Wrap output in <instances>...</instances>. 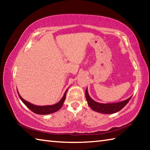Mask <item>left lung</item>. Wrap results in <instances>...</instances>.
I'll return each instance as SVG.
<instances>
[{"mask_svg": "<svg viewBox=\"0 0 150 150\" xmlns=\"http://www.w3.org/2000/svg\"><path fill=\"white\" fill-rule=\"evenodd\" d=\"M85 97L86 99H87L88 106H90V108L93 110L102 114H114L122 110L127 105V103L129 102V100L131 99L132 96L130 98H128V99L120 101V102L118 103L106 104L100 103L96 102V101L91 98L89 95H88V90L87 88L85 91Z\"/></svg>", "mask_w": 150, "mask_h": 150, "instance_id": "left-lung-1", "label": "left lung"}]
</instances>
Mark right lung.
Here are the masks:
<instances>
[{"label": "right lung", "mask_w": 150, "mask_h": 150, "mask_svg": "<svg viewBox=\"0 0 150 150\" xmlns=\"http://www.w3.org/2000/svg\"><path fill=\"white\" fill-rule=\"evenodd\" d=\"M67 90L68 88L65 91V92L64 93V95H63V97L62 98V99H61L57 103L52 105H45V106H38V105H33V104L28 102V101L25 100L24 98H22V96L20 95V94L18 93V91L17 92H18V96L20 98V100L22 101V103H23L30 110H32L33 112L37 114V115H50V114L54 113L55 112L59 110V109L62 107L63 103H64L65 99V96H66V94H67Z\"/></svg>", "instance_id": "1"}]
</instances>
